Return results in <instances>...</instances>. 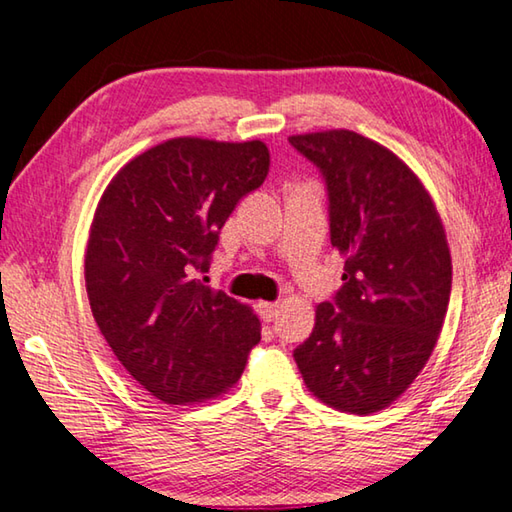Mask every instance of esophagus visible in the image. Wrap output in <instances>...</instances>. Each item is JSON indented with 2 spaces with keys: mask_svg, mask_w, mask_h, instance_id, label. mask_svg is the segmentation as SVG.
I'll list each match as a JSON object with an SVG mask.
<instances>
[{
  "mask_svg": "<svg viewBox=\"0 0 512 512\" xmlns=\"http://www.w3.org/2000/svg\"><path fill=\"white\" fill-rule=\"evenodd\" d=\"M257 314L262 316V320H266V323H271L277 314V302H259Z\"/></svg>",
  "mask_w": 512,
  "mask_h": 512,
  "instance_id": "1",
  "label": "esophagus"
}]
</instances>
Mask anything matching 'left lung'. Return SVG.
I'll return each mask as SVG.
<instances>
[{"label": "left lung", "mask_w": 512, "mask_h": 512, "mask_svg": "<svg viewBox=\"0 0 512 512\" xmlns=\"http://www.w3.org/2000/svg\"><path fill=\"white\" fill-rule=\"evenodd\" d=\"M289 144L323 176L329 241L345 255L341 289L316 307L293 359L318 400L375 413L411 386L443 329L452 293L443 223L415 173L368 137L325 131Z\"/></svg>", "instance_id": "obj_1"}]
</instances>
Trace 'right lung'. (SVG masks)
<instances>
[{"label":"right lung","instance_id":"1","mask_svg":"<svg viewBox=\"0 0 512 512\" xmlns=\"http://www.w3.org/2000/svg\"><path fill=\"white\" fill-rule=\"evenodd\" d=\"M266 173L264 142L178 137L137 155L101 196L85 253L92 314L128 375L164 404L228 391L262 339L250 307L196 273Z\"/></svg>","mask_w":512,"mask_h":512}]
</instances>
